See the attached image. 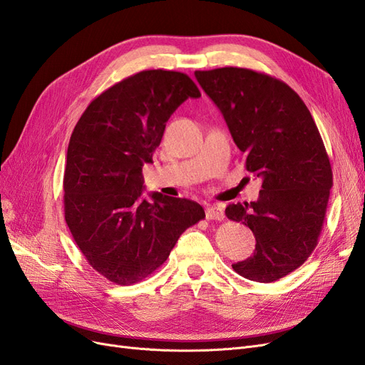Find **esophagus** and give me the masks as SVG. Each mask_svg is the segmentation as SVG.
<instances>
[{
  "label": "esophagus",
  "instance_id": "34e87169",
  "mask_svg": "<svg viewBox=\"0 0 365 365\" xmlns=\"http://www.w3.org/2000/svg\"><path fill=\"white\" fill-rule=\"evenodd\" d=\"M205 217L208 220H224L225 215H224V210L222 207L219 205H210L205 208Z\"/></svg>",
  "mask_w": 365,
  "mask_h": 365
}]
</instances>
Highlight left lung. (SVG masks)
Masks as SVG:
<instances>
[{
    "label": "left lung",
    "mask_w": 365,
    "mask_h": 365,
    "mask_svg": "<svg viewBox=\"0 0 365 365\" xmlns=\"http://www.w3.org/2000/svg\"><path fill=\"white\" fill-rule=\"evenodd\" d=\"M195 77L247 155V170L262 178L257 201L225 208L256 237L252 256L231 267L252 282L279 280L302 267L322 233L334 182L322 135L300 96L275 77L237 67Z\"/></svg>",
    "instance_id": "left-lung-1"
}]
</instances>
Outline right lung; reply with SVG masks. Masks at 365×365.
Returning <instances> with one entry per match:
<instances>
[{"label":"right lung","instance_id":"right-lung-1","mask_svg":"<svg viewBox=\"0 0 365 365\" xmlns=\"http://www.w3.org/2000/svg\"><path fill=\"white\" fill-rule=\"evenodd\" d=\"M201 97L189 76L146 70L108 88L77 121L63 175L65 220L88 263L117 284L146 279L184 231L205 217L184 197H143L165 123L187 98Z\"/></svg>","mask_w":365,"mask_h":365}]
</instances>
